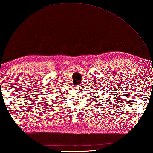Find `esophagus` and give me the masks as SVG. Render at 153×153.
Returning a JSON list of instances; mask_svg holds the SVG:
<instances>
[{
	"label": "esophagus",
	"mask_w": 153,
	"mask_h": 153,
	"mask_svg": "<svg viewBox=\"0 0 153 153\" xmlns=\"http://www.w3.org/2000/svg\"><path fill=\"white\" fill-rule=\"evenodd\" d=\"M76 89H80V88H81V86L77 85V86H76Z\"/></svg>",
	"instance_id": "1"
}]
</instances>
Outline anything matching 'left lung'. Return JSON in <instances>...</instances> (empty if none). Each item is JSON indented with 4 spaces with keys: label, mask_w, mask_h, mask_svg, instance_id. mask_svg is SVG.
Segmentation results:
<instances>
[{
    "label": "left lung",
    "mask_w": 153,
    "mask_h": 153,
    "mask_svg": "<svg viewBox=\"0 0 153 153\" xmlns=\"http://www.w3.org/2000/svg\"><path fill=\"white\" fill-rule=\"evenodd\" d=\"M107 99H106V100H107Z\"/></svg>",
    "instance_id": "left-lung-1"
}]
</instances>
